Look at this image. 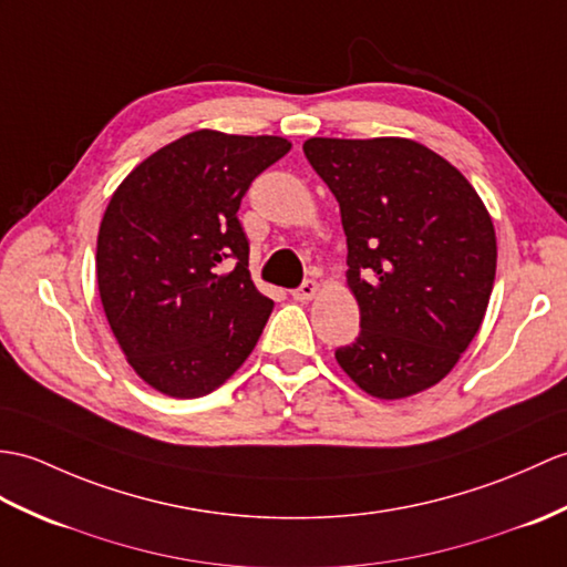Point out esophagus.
<instances>
[{
    "mask_svg": "<svg viewBox=\"0 0 567 567\" xmlns=\"http://www.w3.org/2000/svg\"><path fill=\"white\" fill-rule=\"evenodd\" d=\"M316 295H319V285H316L313 280H307V282H301L295 292H292V297L297 299V301H309V299H313Z\"/></svg>",
    "mask_w": 567,
    "mask_h": 567,
    "instance_id": "esophagus-1",
    "label": "esophagus"
}]
</instances>
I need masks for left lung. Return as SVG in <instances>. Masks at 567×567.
I'll use <instances>...</instances> for the list:
<instances>
[{"label":"left lung","instance_id":"obj_1","mask_svg":"<svg viewBox=\"0 0 567 567\" xmlns=\"http://www.w3.org/2000/svg\"><path fill=\"white\" fill-rule=\"evenodd\" d=\"M305 154L340 205L362 331L336 360L362 391L408 399L454 370L488 309L497 244L466 176L405 137H311Z\"/></svg>","mask_w":567,"mask_h":567}]
</instances>
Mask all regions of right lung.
Here are the masks:
<instances>
[{
	"instance_id": "1",
	"label": "right lung",
	"mask_w": 567,
	"mask_h": 567,
	"mask_svg": "<svg viewBox=\"0 0 567 567\" xmlns=\"http://www.w3.org/2000/svg\"><path fill=\"white\" fill-rule=\"evenodd\" d=\"M289 150L285 137L195 130L111 195L96 246L101 305L127 364L164 396H207L254 352L272 299L248 272L236 213Z\"/></svg>"
}]
</instances>
